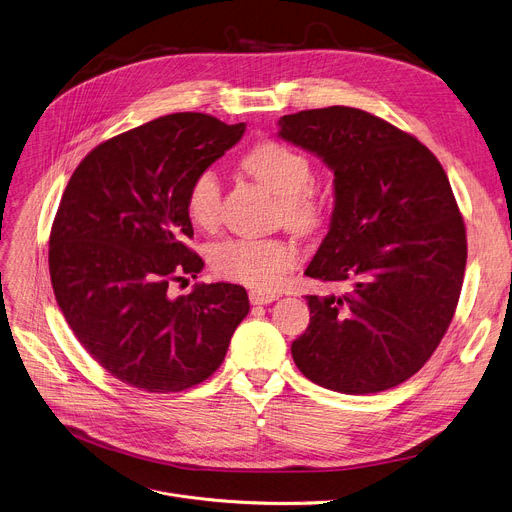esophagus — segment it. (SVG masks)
Masks as SVG:
<instances>
[{
  "mask_svg": "<svg viewBox=\"0 0 512 512\" xmlns=\"http://www.w3.org/2000/svg\"><path fill=\"white\" fill-rule=\"evenodd\" d=\"M249 300H251V304H269V302L278 300V294L276 292H263V290H251Z\"/></svg>",
  "mask_w": 512,
  "mask_h": 512,
  "instance_id": "1",
  "label": "esophagus"
}]
</instances>
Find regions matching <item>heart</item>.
I'll list each match as a JSON object with an SVG mask.
<instances>
[{
	"instance_id": "heart-1",
	"label": "heart",
	"mask_w": 512,
	"mask_h": 512,
	"mask_svg": "<svg viewBox=\"0 0 512 512\" xmlns=\"http://www.w3.org/2000/svg\"><path fill=\"white\" fill-rule=\"evenodd\" d=\"M249 173L282 199L286 222L296 230L319 226L321 201L311 191L313 166L298 150L267 140L249 150L243 158ZM222 183L214 168H203L193 177L187 191V210L195 224L210 228L220 218ZM298 247L284 238H226L210 249V263L216 274L253 286L276 290L298 265Z\"/></svg>"
}]
</instances>
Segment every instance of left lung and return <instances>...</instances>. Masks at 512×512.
Wrapping results in <instances>:
<instances>
[{
    "label": "left lung",
    "mask_w": 512,
    "mask_h": 512,
    "mask_svg": "<svg viewBox=\"0 0 512 512\" xmlns=\"http://www.w3.org/2000/svg\"><path fill=\"white\" fill-rule=\"evenodd\" d=\"M278 135L333 170L329 232L304 274L348 282L306 296L313 317L292 358L337 393L397 387L438 348L463 286L467 238L447 173L414 135L352 107L284 115Z\"/></svg>",
    "instance_id": "8db88e82"
}]
</instances>
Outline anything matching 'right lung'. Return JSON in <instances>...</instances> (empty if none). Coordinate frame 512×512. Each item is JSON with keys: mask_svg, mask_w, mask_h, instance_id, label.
<instances>
[{"mask_svg": "<svg viewBox=\"0 0 512 512\" xmlns=\"http://www.w3.org/2000/svg\"><path fill=\"white\" fill-rule=\"evenodd\" d=\"M245 123L175 113L96 146L67 183L49 236L59 309L84 350L115 379L150 393L199 385L222 364L249 296L236 284H168L195 278L187 247V191L243 138Z\"/></svg>", "mask_w": 512, "mask_h": 512, "instance_id": "obj_1", "label": "right lung"}]
</instances>
